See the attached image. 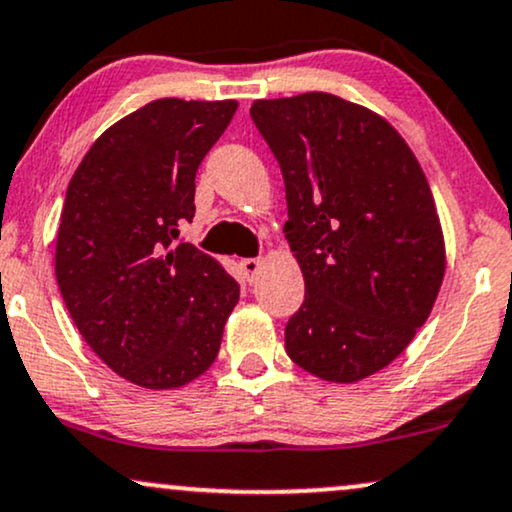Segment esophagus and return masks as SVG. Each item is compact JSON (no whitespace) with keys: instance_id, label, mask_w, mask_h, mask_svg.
Instances as JSON below:
<instances>
[{"instance_id":"esophagus-1","label":"esophagus","mask_w":512,"mask_h":512,"mask_svg":"<svg viewBox=\"0 0 512 512\" xmlns=\"http://www.w3.org/2000/svg\"><path fill=\"white\" fill-rule=\"evenodd\" d=\"M239 266H242L246 280L256 282V275L261 273V261H258V258H244V261L239 263Z\"/></svg>"}]
</instances>
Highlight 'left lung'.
Listing matches in <instances>:
<instances>
[{
	"instance_id": "obj_1",
	"label": "left lung",
	"mask_w": 512,
	"mask_h": 512,
	"mask_svg": "<svg viewBox=\"0 0 512 512\" xmlns=\"http://www.w3.org/2000/svg\"><path fill=\"white\" fill-rule=\"evenodd\" d=\"M285 178L287 242L306 282L287 356L327 382L382 370L425 325L446 270L432 189L382 116L327 92L251 106Z\"/></svg>"
}]
</instances>
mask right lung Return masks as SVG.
Returning a JSON list of instances; mask_svg holds the SVG:
<instances>
[{
    "mask_svg": "<svg viewBox=\"0 0 512 512\" xmlns=\"http://www.w3.org/2000/svg\"><path fill=\"white\" fill-rule=\"evenodd\" d=\"M235 111L156 99L111 125L68 182L56 282L82 339L137 387L204 375L239 301L235 277L180 239L197 170Z\"/></svg>",
    "mask_w": 512,
    "mask_h": 512,
    "instance_id": "1",
    "label": "right lung"
}]
</instances>
